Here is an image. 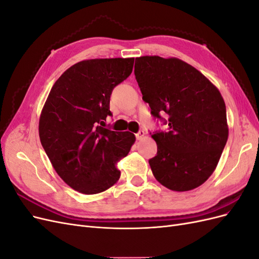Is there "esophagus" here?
Wrapping results in <instances>:
<instances>
[{"label": "esophagus", "instance_id": "esophagus-1", "mask_svg": "<svg viewBox=\"0 0 259 259\" xmlns=\"http://www.w3.org/2000/svg\"><path fill=\"white\" fill-rule=\"evenodd\" d=\"M145 135H146V134H145L144 131H139L135 136H136V139H137V140H142V139L145 137Z\"/></svg>", "mask_w": 259, "mask_h": 259}]
</instances>
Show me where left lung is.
<instances>
[{"instance_id": "obj_1", "label": "left lung", "mask_w": 259, "mask_h": 259, "mask_svg": "<svg viewBox=\"0 0 259 259\" xmlns=\"http://www.w3.org/2000/svg\"><path fill=\"white\" fill-rule=\"evenodd\" d=\"M134 73L151 115L167 125L166 131L151 136L158 146L156 155L149 160L153 176L174 191L201 186L213 174L228 139L221 93L197 69L177 58H136Z\"/></svg>"}]
</instances>
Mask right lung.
I'll use <instances>...</instances> for the list:
<instances>
[{
  "label": "right lung",
  "instance_id": "add662e5",
  "mask_svg": "<svg viewBox=\"0 0 259 259\" xmlns=\"http://www.w3.org/2000/svg\"><path fill=\"white\" fill-rule=\"evenodd\" d=\"M134 58L83 60L55 82L38 123V135L55 170L84 194L107 190L120 178L116 162L135 143L130 132L106 128L110 96L133 71Z\"/></svg>",
  "mask_w": 259,
  "mask_h": 259
}]
</instances>
